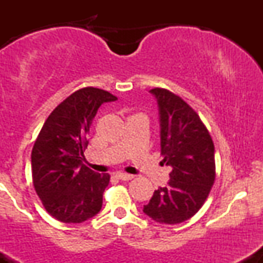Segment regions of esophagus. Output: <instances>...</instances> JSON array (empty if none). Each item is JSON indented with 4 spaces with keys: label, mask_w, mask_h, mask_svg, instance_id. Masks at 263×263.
Masks as SVG:
<instances>
[{
    "label": "esophagus",
    "mask_w": 263,
    "mask_h": 263,
    "mask_svg": "<svg viewBox=\"0 0 263 263\" xmlns=\"http://www.w3.org/2000/svg\"><path fill=\"white\" fill-rule=\"evenodd\" d=\"M116 177L119 178L120 180H123V182L134 179V176H131V174H126V173H116Z\"/></svg>",
    "instance_id": "obj_1"
}]
</instances>
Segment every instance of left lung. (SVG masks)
Listing matches in <instances>:
<instances>
[{
    "mask_svg": "<svg viewBox=\"0 0 263 263\" xmlns=\"http://www.w3.org/2000/svg\"><path fill=\"white\" fill-rule=\"evenodd\" d=\"M161 121V155L170 165L167 186L155 190L143 213L161 224H180L194 216L215 182V148L206 126L180 96L155 87Z\"/></svg>",
    "mask_w": 263,
    "mask_h": 263,
    "instance_id": "8db88e82",
    "label": "left lung"
}]
</instances>
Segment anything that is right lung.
<instances>
[{
	"mask_svg": "<svg viewBox=\"0 0 263 263\" xmlns=\"http://www.w3.org/2000/svg\"><path fill=\"white\" fill-rule=\"evenodd\" d=\"M117 100L106 90L86 86L69 95L45 120L32 149V179L50 216L68 224L92 218L110 182L81 164L87 134L101 104Z\"/></svg>",
	"mask_w": 263,
	"mask_h": 263,
	"instance_id": "1",
	"label": "right lung"
}]
</instances>
